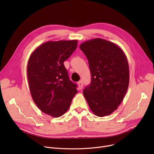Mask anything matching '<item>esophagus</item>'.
<instances>
[{
	"mask_svg": "<svg viewBox=\"0 0 154 154\" xmlns=\"http://www.w3.org/2000/svg\"><path fill=\"white\" fill-rule=\"evenodd\" d=\"M77 84H78L79 89H80V90L82 89V87H83V82H82V81H79V82L77 83Z\"/></svg>",
	"mask_w": 154,
	"mask_h": 154,
	"instance_id": "obj_1",
	"label": "esophagus"
}]
</instances>
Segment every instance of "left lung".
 <instances>
[{"label":"left lung","instance_id":"1","mask_svg":"<svg viewBox=\"0 0 154 154\" xmlns=\"http://www.w3.org/2000/svg\"><path fill=\"white\" fill-rule=\"evenodd\" d=\"M80 48L87 57L92 76L84 95L95 116H109L117 109L128 89L127 57L119 45L100 38L87 40Z\"/></svg>","mask_w":154,"mask_h":154}]
</instances>
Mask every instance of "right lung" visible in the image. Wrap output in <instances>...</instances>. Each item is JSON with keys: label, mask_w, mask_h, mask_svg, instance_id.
I'll return each instance as SVG.
<instances>
[{"label": "right lung", "mask_w": 154, "mask_h": 154, "mask_svg": "<svg viewBox=\"0 0 154 154\" xmlns=\"http://www.w3.org/2000/svg\"><path fill=\"white\" fill-rule=\"evenodd\" d=\"M77 40L47 41L30 56L27 78L32 99L42 112L53 117L63 115L77 94L63 62L76 49Z\"/></svg>", "instance_id": "1"}]
</instances>
